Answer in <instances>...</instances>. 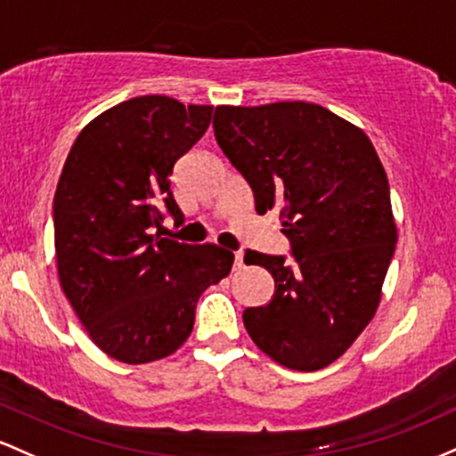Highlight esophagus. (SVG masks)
<instances>
[{"label": "esophagus", "mask_w": 456, "mask_h": 456, "mask_svg": "<svg viewBox=\"0 0 456 456\" xmlns=\"http://www.w3.org/2000/svg\"><path fill=\"white\" fill-rule=\"evenodd\" d=\"M243 267V252H234V269Z\"/></svg>", "instance_id": "34e87169"}]
</instances>
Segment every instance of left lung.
I'll list each match as a JSON object with an SVG mask.
<instances>
[{"label": "left lung", "instance_id": "8db88e82", "mask_svg": "<svg viewBox=\"0 0 456 456\" xmlns=\"http://www.w3.org/2000/svg\"><path fill=\"white\" fill-rule=\"evenodd\" d=\"M215 140L254 193L256 213L280 207L286 256L245 252L275 282L248 308V334L293 370L331 364L370 323L396 245L390 185L364 131L325 107L286 101L215 107Z\"/></svg>", "mask_w": 456, "mask_h": 456}]
</instances>
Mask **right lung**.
I'll return each mask as SVG.
<instances>
[{
	"label": "right lung",
	"instance_id": "obj_1",
	"mask_svg": "<svg viewBox=\"0 0 456 456\" xmlns=\"http://www.w3.org/2000/svg\"><path fill=\"white\" fill-rule=\"evenodd\" d=\"M211 105L135 96L77 135L53 198L60 284L94 345L125 364L170 355L189 338L198 297L234 256L152 232L181 222L170 174L211 125Z\"/></svg>",
	"mask_w": 456,
	"mask_h": 456
}]
</instances>
